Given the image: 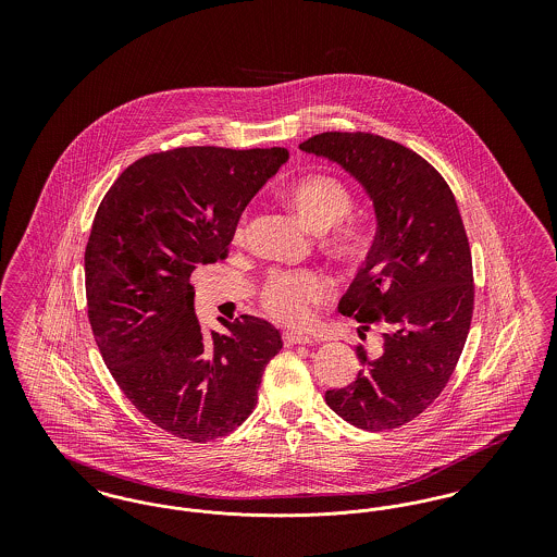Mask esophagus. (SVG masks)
Segmentation results:
<instances>
[{
  "label": "esophagus",
  "instance_id": "obj_1",
  "mask_svg": "<svg viewBox=\"0 0 557 557\" xmlns=\"http://www.w3.org/2000/svg\"><path fill=\"white\" fill-rule=\"evenodd\" d=\"M282 338H284V345L288 346L311 345V343H313L309 336H302V334H290V332H286Z\"/></svg>",
  "mask_w": 557,
  "mask_h": 557
}]
</instances>
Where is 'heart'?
<instances>
[{"instance_id": "obj_1", "label": "heart", "mask_w": 557, "mask_h": 557, "mask_svg": "<svg viewBox=\"0 0 557 557\" xmlns=\"http://www.w3.org/2000/svg\"><path fill=\"white\" fill-rule=\"evenodd\" d=\"M284 200L298 219L323 234V248L343 265H359L371 250V232L366 221L352 216L355 196L343 180L313 173L292 182ZM248 236V221L242 216L234 242L242 246ZM330 282L315 269L271 271L259 286V302L269 318L286 327H307L313 311L327 296Z\"/></svg>"}]
</instances>
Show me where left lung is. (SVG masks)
<instances>
[{"label":"left lung","mask_w":557,"mask_h":557,"mask_svg":"<svg viewBox=\"0 0 557 557\" xmlns=\"http://www.w3.org/2000/svg\"><path fill=\"white\" fill-rule=\"evenodd\" d=\"M336 160L368 189L377 232L338 311L363 332L382 330V352L325 403L348 424L382 432L425 411L449 382L474 313L472 252L455 196L418 152L366 132H325L300 144ZM359 332L361 336H366Z\"/></svg>","instance_id":"8db88e82"}]
</instances>
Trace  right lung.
Segmentation results:
<instances>
[{"instance_id":"obj_1","label":"right lung","mask_w":557,"mask_h":557,"mask_svg":"<svg viewBox=\"0 0 557 557\" xmlns=\"http://www.w3.org/2000/svg\"><path fill=\"white\" fill-rule=\"evenodd\" d=\"M286 148L186 146L148 154L110 186L85 248L87 318L114 382L164 432L209 443L255 409L282 336L265 319L205 336L191 271L227 257L242 211Z\"/></svg>"}]
</instances>
